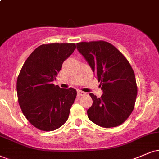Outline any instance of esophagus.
<instances>
[{
    "label": "esophagus",
    "instance_id": "34e87169",
    "mask_svg": "<svg viewBox=\"0 0 159 159\" xmlns=\"http://www.w3.org/2000/svg\"><path fill=\"white\" fill-rule=\"evenodd\" d=\"M84 94H85V93H84V92L81 91V90H78V92H77L78 97H81V96H83V95H84Z\"/></svg>",
    "mask_w": 159,
    "mask_h": 159
}]
</instances>
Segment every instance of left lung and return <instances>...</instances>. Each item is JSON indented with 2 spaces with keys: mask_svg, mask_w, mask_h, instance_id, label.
Segmentation results:
<instances>
[{
  "mask_svg": "<svg viewBox=\"0 0 159 159\" xmlns=\"http://www.w3.org/2000/svg\"><path fill=\"white\" fill-rule=\"evenodd\" d=\"M77 49L95 74L103 94L87 110L89 119L103 128L123 123L133 111L137 95L135 74L121 52L105 41L77 43Z\"/></svg>",
  "mask_w": 159,
  "mask_h": 159,
  "instance_id": "8db88e82",
  "label": "left lung"
}]
</instances>
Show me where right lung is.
Returning a JSON list of instances; mask_svg holds the SVG:
<instances>
[{"label": "right lung", "mask_w": 159, "mask_h": 159, "mask_svg": "<svg viewBox=\"0 0 159 159\" xmlns=\"http://www.w3.org/2000/svg\"><path fill=\"white\" fill-rule=\"evenodd\" d=\"M75 48L74 43L40 45L28 57L20 72L18 102L26 119L38 129L52 131L68 119L77 92L73 88L61 89L53 81Z\"/></svg>", "instance_id": "1"}]
</instances>
